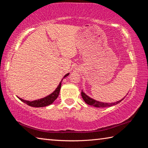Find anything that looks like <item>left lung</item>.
I'll return each instance as SVG.
<instances>
[{
    "label": "left lung",
    "instance_id": "1",
    "mask_svg": "<svg viewBox=\"0 0 148 148\" xmlns=\"http://www.w3.org/2000/svg\"><path fill=\"white\" fill-rule=\"evenodd\" d=\"M81 93H82V98H83L85 102H86L87 104L91 105V106H95V107H97V108H105V107H109V106H114V105H116L117 104H119V102H121V101H122L125 97L124 98H123L122 99L119 100V101H117V102H104L97 101V100H95L91 98V97H89L88 95H87L86 93H85V92L83 91V90H82Z\"/></svg>",
    "mask_w": 148,
    "mask_h": 148
}]
</instances>
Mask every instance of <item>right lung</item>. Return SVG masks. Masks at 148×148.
Wrapping results in <instances>:
<instances>
[{
    "label": "right lung",
    "instance_id": "right-lung-1",
    "mask_svg": "<svg viewBox=\"0 0 148 148\" xmlns=\"http://www.w3.org/2000/svg\"><path fill=\"white\" fill-rule=\"evenodd\" d=\"M70 73H67L66 74H65L64 77H62L61 81L59 82V84L58 85L57 88L55 89V91L53 92H52L51 94H49L47 96L44 97V98L40 99H37L35 100V101H26V100H24L23 99H21L18 97V99L24 103H25L26 104L29 105L30 106L32 107H36V108H40V107H44V106H49V105L51 104L53 102L56 101V99L58 97L59 95V92H60V89H61V82L62 81L64 77H66V76H68Z\"/></svg>",
    "mask_w": 148,
    "mask_h": 148
}]
</instances>
